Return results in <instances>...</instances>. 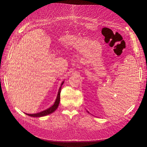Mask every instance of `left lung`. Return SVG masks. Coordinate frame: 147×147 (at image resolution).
Wrapping results in <instances>:
<instances>
[{"label": "left lung", "instance_id": "8db88e82", "mask_svg": "<svg viewBox=\"0 0 147 147\" xmlns=\"http://www.w3.org/2000/svg\"><path fill=\"white\" fill-rule=\"evenodd\" d=\"M87 112H88V113H89V111H87Z\"/></svg>", "mask_w": 147, "mask_h": 147}]
</instances>
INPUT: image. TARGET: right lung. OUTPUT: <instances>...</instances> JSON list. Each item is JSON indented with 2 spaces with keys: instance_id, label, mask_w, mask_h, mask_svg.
<instances>
[{
  "instance_id": "right-lung-1",
  "label": "right lung",
  "mask_w": 147,
  "mask_h": 147,
  "mask_svg": "<svg viewBox=\"0 0 147 147\" xmlns=\"http://www.w3.org/2000/svg\"><path fill=\"white\" fill-rule=\"evenodd\" d=\"M64 81H63V82L61 83V86L59 88L58 92V95L57 96V99L55 100V102H54L53 105H52L51 107L48 108V109H46L45 110H43L41 112L37 113H35V114H27V113H25L26 114L29 115L30 117H43V116H45V115H49L52 113H53L55 111L59 105V101H60V93H61V87L63 86V84H64Z\"/></svg>"
}]
</instances>
